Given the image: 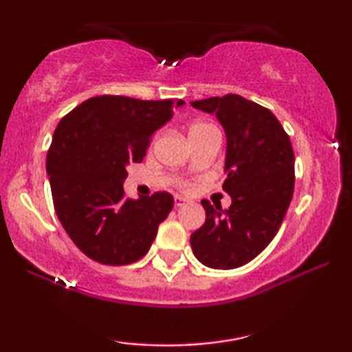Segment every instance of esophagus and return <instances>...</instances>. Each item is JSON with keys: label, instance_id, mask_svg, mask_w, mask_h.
<instances>
[{"label": "esophagus", "instance_id": "obj_1", "mask_svg": "<svg viewBox=\"0 0 352 352\" xmlns=\"http://www.w3.org/2000/svg\"><path fill=\"white\" fill-rule=\"evenodd\" d=\"M189 204V200L186 199V197H181V195H175V206H182Z\"/></svg>", "mask_w": 352, "mask_h": 352}]
</instances>
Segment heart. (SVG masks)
I'll return each mask as SVG.
<instances>
[{
    "mask_svg": "<svg viewBox=\"0 0 352 352\" xmlns=\"http://www.w3.org/2000/svg\"><path fill=\"white\" fill-rule=\"evenodd\" d=\"M199 126H206V124H195V126H192V128H199Z\"/></svg>",
    "mask_w": 352,
    "mask_h": 352,
    "instance_id": "1",
    "label": "heart"
}]
</instances>
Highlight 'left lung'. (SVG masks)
Returning a JSON list of instances; mask_svg holds the SVG:
<instances>
[{
	"label": "left lung",
	"mask_w": 352,
	"mask_h": 352,
	"mask_svg": "<svg viewBox=\"0 0 352 352\" xmlns=\"http://www.w3.org/2000/svg\"><path fill=\"white\" fill-rule=\"evenodd\" d=\"M216 115L226 133L224 192L229 210L201 200L206 219L190 235L195 258L211 269H235L256 258L276 237L293 197L295 155L271 110L239 94L194 100Z\"/></svg>",
	"instance_id": "1"
}]
</instances>
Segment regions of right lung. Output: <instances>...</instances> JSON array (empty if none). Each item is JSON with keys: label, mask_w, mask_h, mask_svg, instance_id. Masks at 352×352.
<instances>
[{"label": "right lung", "mask_w": 352, "mask_h": 352, "mask_svg": "<svg viewBox=\"0 0 352 352\" xmlns=\"http://www.w3.org/2000/svg\"><path fill=\"white\" fill-rule=\"evenodd\" d=\"M184 100L91 98L57 124L46 158L62 228L86 256L109 266L141 259L175 204L157 192L124 199L129 163L142 162L152 134Z\"/></svg>", "instance_id": "add662e5"}]
</instances>
